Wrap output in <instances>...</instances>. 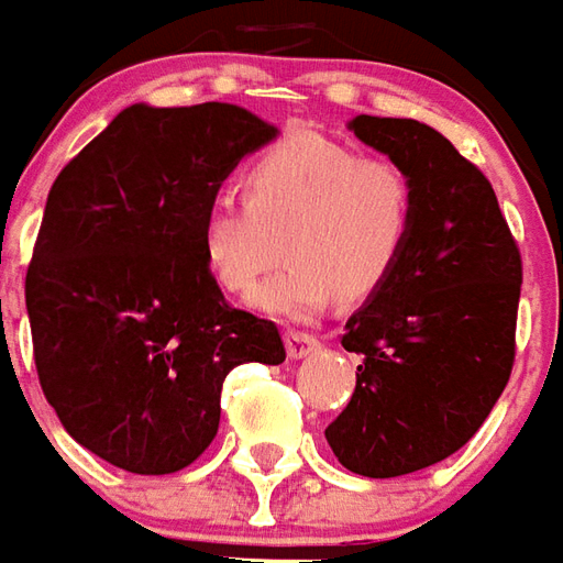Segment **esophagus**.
<instances>
[{
    "label": "esophagus",
    "mask_w": 563,
    "mask_h": 563,
    "mask_svg": "<svg viewBox=\"0 0 563 563\" xmlns=\"http://www.w3.org/2000/svg\"><path fill=\"white\" fill-rule=\"evenodd\" d=\"M285 349H288L290 361H300V357L318 349V339L309 336V333H300V330H288L285 333Z\"/></svg>",
    "instance_id": "esophagus-1"
}]
</instances>
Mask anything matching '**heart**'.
Returning <instances> with one entry per match:
<instances>
[{
	"mask_svg": "<svg viewBox=\"0 0 563 563\" xmlns=\"http://www.w3.org/2000/svg\"><path fill=\"white\" fill-rule=\"evenodd\" d=\"M416 224V190L390 161L324 135H297L249 173V199L214 194L202 214V251L227 290H249L285 233L288 263L249 302L269 318L306 321L333 297H373L400 266Z\"/></svg>",
	"mask_w": 563,
	"mask_h": 563,
	"instance_id": "obj_1",
	"label": "heart"
}]
</instances>
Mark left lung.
Returning <instances> with one entry per match:
<instances>
[{"label":"left lung","instance_id":"left-lung-1","mask_svg":"<svg viewBox=\"0 0 563 563\" xmlns=\"http://www.w3.org/2000/svg\"><path fill=\"white\" fill-rule=\"evenodd\" d=\"M409 175L416 224L400 266L345 321L357 385L324 430L339 464L390 479L445 461L482 428L516 357L521 257L488 178L428 123L349 121Z\"/></svg>","mask_w":563,"mask_h":563}]
</instances>
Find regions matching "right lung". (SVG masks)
I'll list each match as a JSON object with an SVG mask.
<instances>
[{"instance_id":"1","label":"right lung","mask_w":563,"mask_h":563,"mask_svg":"<svg viewBox=\"0 0 563 563\" xmlns=\"http://www.w3.org/2000/svg\"><path fill=\"white\" fill-rule=\"evenodd\" d=\"M278 126L230 102L123 109L57 175L26 269L38 382L71 440L163 476L194 464L239 364H282L273 321L224 300L202 214Z\"/></svg>"}]
</instances>
